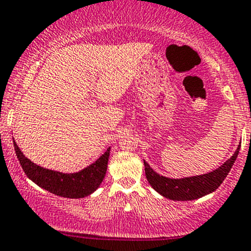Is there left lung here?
<instances>
[{
    "label": "left lung",
    "mask_w": 251,
    "mask_h": 251,
    "mask_svg": "<svg viewBox=\"0 0 251 251\" xmlns=\"http://www.w3.org/2000/svg\"><path fill=\"white\" fill-rule=\"evenodd\" d=\"M239 149L236 150L233 156L227 159L221 167L208 174L197 175V176L183 177V179H170L157 174L146 162L144 161L145 175L150 185L163 197L173 201H193L203 196L214 192L222 181L226 179L231 170L232 165L237 159Z\"/></svg>",
    "instance_id": "obj_1"
}]
</instances>
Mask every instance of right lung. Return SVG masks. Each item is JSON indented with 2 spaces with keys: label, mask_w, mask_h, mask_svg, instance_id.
Masks as SVG:
<instances>
[{
  "label": "right lung",
  "mask_w": 251,
  "mask_h": 251,
  "mask_svg": "<svg viewBox=\"0 0 251 251\" xmlns=\"http://www.w3.org/2000/svg\"><path fill=\"white\" fill-rule=\"evenodd\" d=\"M14 144L15 153H17L19 163L26 176L32 180L36 185L45 188L50 193L66 198H83L94 192L100 183L104 180L107 170L108 156H110V147L106 150L102 156H100L97 161L83 170L72 174L54 172V170L46 169L40 165L32 163L29 158L23 154L15 141Z\"/></svg>",
  "instance_id": "right-lung-1"
}]
</instances>
